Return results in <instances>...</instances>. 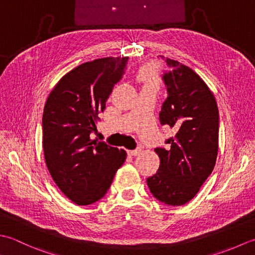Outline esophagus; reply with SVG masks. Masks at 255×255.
I'll return each instance as SVG.
<instances>
[{
	"mask_svg": "<svg viewBox=\"0 0 255 255\" xmlns=\"http://www.w3.org/2000/svg\"><path fill=\"white\" fill-rule=\"evenodd\" d=\"M139 153H141V149L139 148L134 149V150H128V155H129V156H136V155H138Z\"/></svg>",
	"mask_w": 255,
	"mask_h": 255,
	"instance_id": "obj_1",
	"label": "esophagus"
}]
</instances>
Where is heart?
Listing matches in <instances>:
<instances>
[{"mask_svg":"<svg viewBox=\"0 0 255 255\" xmlns=\"http://www.w3.org/2000/svg\"><path fill=\"white\" fill-rule=\"evenodd\" d=\"M137 78L144 84H155L158 85V72L156 66L148 64L143 66L137 72Z\"/></svg>","mask_w":255,"mask_h":255,"instance_id":"1","label":"heart"}]
</instances>
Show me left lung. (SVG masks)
Listing matches in <instances>:
<instances>
[{
	"mask_svg": "<svg viewBox=\"0 0 255 255\" xmlns=\"http://www.w3.org/2000/svg\"><path fill=\"white\" fill-rule=\"evenodd\" d=\"M166 62L171 70L163 77L168 97L159 121L176 134L166 141L167 148H155L159 167L146 181L155 198L181 206L194 198L214 170L219 149V110L199 75L177 60L166 58Z\"/></svg>",
	"mask_w": 255,
	"mask_h": 255,
	"instance_id": "1",
	"label": "left lung"
}]
</instances>
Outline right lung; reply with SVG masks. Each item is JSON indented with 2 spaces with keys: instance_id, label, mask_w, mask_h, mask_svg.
Returning <instances> with one entry per match:
<instances>
[{
  "instance_id": "right-lung-1",
  "label": "right lung",
  "mask_w": 255,
  "mask_h": 255,
  "mask_svg": "<svg viewBox=\"0 0 255 255\" xmlns=\"http://www.w3.org/2000/svg\"><path fill=\"white\" fill-rule=\"evenodd\" d=\"M128 57H106L67 72L51 90L43 114V149L51 178L78 206L91 205L110 188L127 159L124 149L91 138Z\"/></svg>"
}]
</instances>
